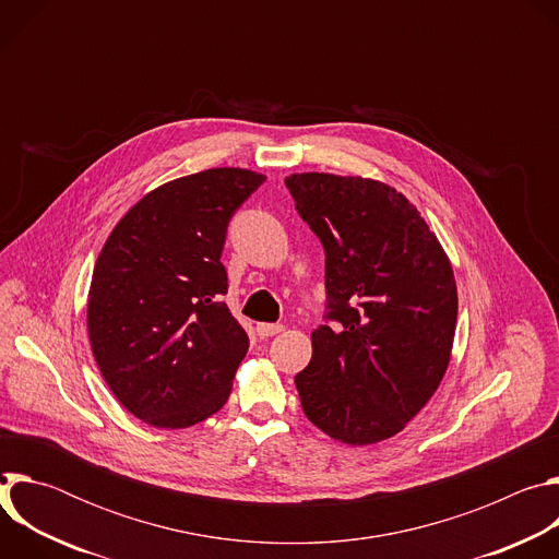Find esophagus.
I'll list each match as a JSON object with an SVG mask.
<instances>
[{"label": "esophagus", "instance_id": "34e87169", "mask_svg": "<svg viewBox=\"0 0 559 559\" xmlns=\"http://www.w3.org/2000/svg\"><path fill=\"white\" fill-rule=\"evenodd\" d=\"M283 330H285V328L278 325V323H259V325H257V334H259L261 338L276 336V334H281Z\"/></svg>", "mask_w": 559, "mask_h": 559}]
</instances>
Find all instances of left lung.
Wrapping results in <instances>:
<instances>
[{
  "label": "left lung",
  "mask_w": 559,
  "mask_h": 559,
  "mask_svg": "<svg viewBox=\"0 0 559 559\" xmlns=\"http://www.w3.org/2000/svg\"><path fill=\"white\" fill-rule=\"evenodd\" d=\"M325 248L328 325L294 382L305 416L362 447L403 431L451 360L457 289L451 263L414 203L391 186L325 173L285 179Z\"/></svg>",
  "instance_id": "8db88e82"
}]
</instances>
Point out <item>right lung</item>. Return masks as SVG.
Returning <instances> with one entry per match:
<instances>
[{
	"instance_id": "1",
	"label": "right lung",
	"mask_w": 559,
	"mask_h": 559,
	"mask_svg": "<svg viewBox=\"0 0 559 559\" xmlns=\"http://www.w3.org/2000/svg\"><path fill=\"white\" fill-rule=\"evenodd\" d=\"M265 181L212 168L158 186L115 225L88 292L93 356L117 401L158 429H186L229 397L250 338L221 296L229 218Z\"/></svg>"
}]
</instances>
